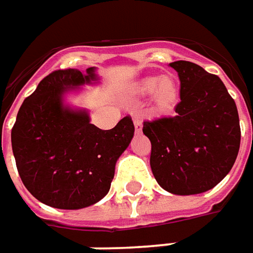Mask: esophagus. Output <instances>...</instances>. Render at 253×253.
Wrapping results in <instances>:
<instances>
[{
  "label": "esophagus",
  "instance_id": "34e87169",
  "mask_svg": "<svg viewBox=\"0 0 253 253\" xmlns=\"http://www.w3.org/2000/svg\"><path fill=\"white\" fill-rule=\"evenodd\" d=\"M133 122H134V127H135V131H137V133H140L141 128H142V123H141V120L138 119V118H134Z\"/></svg>",
  "mask_w": 253,
  "mask_h": 253
}]
</instances>
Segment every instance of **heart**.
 <instances>
[{
    "label": "heart",
    "mask_w": 253,
    "mask_h": 253,
    "mask_svg": "<svg viewBox=\"0 0 253 253\" xmlns=\"http://www.w3.org/2000/svg\"><path fill=\"white\" fill-rule=\"evenodd\" d=\"M137 90L145 95L152 92L154 106L158 112L169 113L178 102V85L173 76H149L142 79Z\"/></svg>",
    "instance_id": "heart-1"
}]
</instances>
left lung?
<instances>
[{"mask_svg":"<svg viewBox=\"0 0 253 253\" xmlns=\"http://www.w3.org/2000/svg\"><path fill=\"white\" fill-rule=\"evenodd\" d=\"M180 79L176 116L144 122L151 169L158 184L176 195L213 188L234 165L241 128L234 99L219 76L197 63L171 62Z\"/></svg>","mask_w":253,"mask_h":253,"instance_id":"1","label":"left lung"}]
</instances>
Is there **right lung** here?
<instances>
[{"label":"right lung","mask_w":253,"mask_h":253,"mask_svg":"<svg viewBox=\"0 0 253 253\" xmlns=\"http://www.w3.org/2000/svg\"><path fill=\"white\" fill-rule=\"evenodd\" d=\"M95 69L55 70L23 101L12 127L19 176L34 198L58 209L97 204L111 188L115 166L134 135L130 116L111 130L91 125L88 112L63 104L68 91L97 82Z\"/></svg>","instance_id":"obj_1"}]
</instances>
